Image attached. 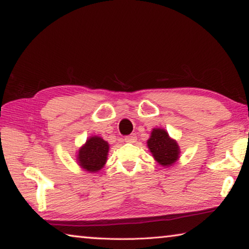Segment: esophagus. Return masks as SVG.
<instances>
[{"label": "esophagus", "mask_w": 249, "mask_h": 249, "mask_svg": "<svg viewBox=\"0 0 249 249\" xmlns=\"http://www.w3.org/2000/svg\"><path fill=\"white\" fill-rule=\"evenodd\" d=\"M124 141H125V142H135L137 141V137H136V135L132 134V135H129V136H126L124 138Z\"/></svg>", "instance_id": "34e87169"}]
</instances>
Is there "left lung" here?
Here are the masks:
<instances>
[{
	"label": "left lung",
	"instance_id": "8db88e82",
	"mask_svg": "<svg viewBox=\"0 0 249 249\" xmlns=\"http://www.w3.org/2000/svg\"><path fill=\"white\" fill-rule=\"evenodd\" d=\"M147 146L161 166H171L179 158V146L162 128H154Z\"/></svg>",
	"mask_w": 249,
	"mask_h": 249
}]
</instances>
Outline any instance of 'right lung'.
I'll return each instance as SVG.
<instances>
[{"label":"right lung","mask_w":249,"mask_h":249,"mask_svg":"<svg viewBox=\"0 0 249 249\" xmlns=\"http://www.w3.org/2000/svg\"><path fill=\"white\" fill-rule=\"evenodd\" d=\"M108 153V144L99 136L90 137L79 150L78 160L83 169L90 172L100 170L105 165Z\"/></svg>","instance_id":"add662e5"}]
</instances>
